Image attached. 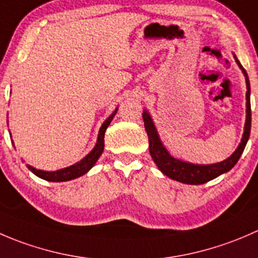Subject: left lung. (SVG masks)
Returning a JSON list of instances; mask_svg holds the SVG:
<instances>
[{"instance_id":"obj_1","label":"left lung","mask_w":258,"mask_h":258,"mask_svg":"<svg viewBox=\"0 0 258 258\" xmlns=\"http://www.w3.org/2000/svg\"><path fill=\"white\" fill-rule=\"evenodd\" d=\"M237 63L239 68L243 71L244 76H246V84H247V93H246V100H247V116H246V125H244V133L242 137L241 143H239L238 148L236 152L228 158V159L223 160L221 163L211 165H198L192 164V163L182 162L175 158H173L169 153L165 150L160 143L159 137H158L157 130L154 128L152 119H150L149 114L147 111L143 113V120H144V126L147 130L148 138H149V153L152 155L153 160L155 164L158 165L160 170L164 173L167 177L172 178V179L178 180V182L185 183V184H203L210 180L215 179L216 177L221 175L222 173L228 172L229 169L236 165L238 162L239 157H241L242 152H243L244 147L247 144V140L249 138V132H251V103H249V80L247 76L246 70L241 66L238 60L236 58Z\"/></svg>"}]
</instances>
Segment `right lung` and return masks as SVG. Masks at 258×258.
<instances>
[{
	"label": "right lung",
	"mask_w": 258,
	"mask_h": 258,
	"mask_svg": "<svg viewBox=\"0 0 258 258\" xmlns=\"http://www.w3.org/2000/svg\"><path fill=\"white\" fill-rule=\"evenodd\" d=\"M116 114V110L114 111L113 115L109 116L104 124L101 125L100 132H99V137H98V142H96L95 148L86 155L84 159H81L80 162L76 163V164L71 165V167L68 168H63V169L60 170H56V172H43V170H39V169H35L34 167L31 165H27L30 170L34 173L35 175L37 177L42 178V179L48 180V182H66V180H71V179H75V178L80 177V175L85 174L88 170H90L93 168V165L95 164L96 160L99 159V157L101 155L104 150V135H105L106 129H108L109 124L110 121L113 120V116Z\"/></svg>",
	"instance_id": "1"
}]
</instances>
